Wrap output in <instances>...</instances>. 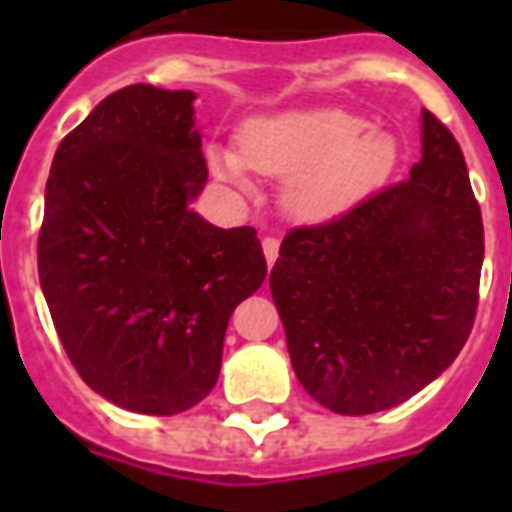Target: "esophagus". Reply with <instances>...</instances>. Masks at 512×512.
I'll list each match as a JSON object with an SVG mask.
<instances>
[{"label": "esophagus", "instance_id": "1", "mask_svg": "<svg viewBox=\"0 0 512 512\" xmlns=\"http://www.w3.org/2000/svg\"><path fill=\"white\" fill-rule=\"evenodd\" d=\"M263 255H266L268 266H274L279 257V238H274V235H266L263 238Z\"/></svg>", "mask_w": 512, "mask_h": 512}]
</instances>
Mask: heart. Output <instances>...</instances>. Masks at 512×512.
<instances>
[{
  "label": "heart",
  "mask_w": 512,
  "mask_h": 512,
  "mask_svg": "<svg viewBox=\"0 0 512 512\" xmlns=\"http://www.w3.org/2000/svg\"><path fill=\"white\" fill-rule=\"evenodd\" d=\"M213 175L235 189L249 169L285 178L282 200L293 216L323 222L340 216L384 183L397 164L395 136L367 131V120L343 109H310L249 120L238 153L211 147Z\"/></svg>",
  "instance_id": "1"
}]
</instances>
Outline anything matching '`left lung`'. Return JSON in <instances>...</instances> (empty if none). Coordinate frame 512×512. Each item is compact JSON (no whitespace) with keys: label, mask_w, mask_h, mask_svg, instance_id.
Masks as SVG:
<instances>
[{"label":"left lung","mask_w":512,"mask_h":512,"mask_svg":"<svg viewBox=\"0 0 512 512\" xmlns=\"http://www.w3.org/2000/svg\"><path fill=\"white\" fill-rule=\"evenodd\" d=\"M483 252L461 145L422 109L411 178L279 246L268 285L301 386L345 417L417 395L469 340Z\"/></svg>","instance_id":"left-lung-1"}]
</instances>
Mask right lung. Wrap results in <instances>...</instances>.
Wrapping results in <instances>:
<instances>
[{
    "label": "right lung",
    "mask_w": 512,
    "mask_h": 512,
    "mask_svg": "<svg viewBox=\"0 0 512 512\" xmlns=\"http://www.w3.org/2000/svg\"><path fill=\"white\" fill-rule=\"evenodd\" d=\"M194 93L131 84L54 153L40 288L76 373L120 408L169 417L208 397L227 321L266 279L255 227L191 211L208 180Z\"/></svg>",
    "instance_id": "add662e5"
}]
</instances>
